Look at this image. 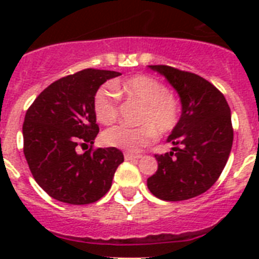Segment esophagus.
<instances>
[{
	"mask_svg": "<svg viewBox=\"0 0 259 259\" xmlns=\"http://www.w3.org/2000/svg\"><path fill=\"white\" fill-rule=\"evenodd\" d=\"M141 158V154H133V153H125V160L130 161V160H138Z\"/></svg>",
	"mask_w": 259,
	"mask_h": 259,
	"instance_id": "34e87169",
	"label": "esophagus"
}]
</instances>
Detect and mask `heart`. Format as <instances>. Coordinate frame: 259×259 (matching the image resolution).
Here are the masks:
<instances>
[{
  "label": "heart",
  "mask_w": 259,
  "mask_h": 259,
  "mask_svg": "<svg viewBox=\"0 0 259 259\" xmlns=\"http://www.w3.org/2000/svg\"><path fill=\"white\" fill-rule=\"evenodd\" d=\"M118 93L141 103L138 127L114 126L106 130L102 140L107 146L137 153L149 145L156 134L170 133L180 121V103L169 89L157 79L148 75H136L125 82L106 84L94 95L93 109L95 117L103 125L113 123L118 117Z\"/></svg>",
  "instance_id": "obj_1"
}]
</instances>
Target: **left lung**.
<instances>
[{
  "instance_id": "left-lung-1",
  "label": "left lung",
  "mask_w": 259,
  "mask_h": 259,
  "mask_svg": "<svg viewBox=\"0 0 259 259\" xmlns=\"http://www.w3.org/2000/svg\"><path fill=\"white\" fill-rule=\"evenodd\" d=\"M169 82L181 117L166 141L172 152L156 154L157 172L148 179L154 196L180 201L208 191L219 179L233 146V123L223 94L201 76L169 66H149Z\"/></svg>"
}]
</instances>
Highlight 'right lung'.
<instances>
[{
  "mask_svg": "<svg viewBox=\"0 0 259 259\" xmlns=\"http://www.w3.org/2000/svg\"><path fill=\"white\" fill-rule=\"evenodd\" d=\"M119 72L79 71L47 87L25 114L24 154L34 180L51 197L67 204H90L105 196L123 162L117 148H90L99 133L93 101L98 89Z\"/></svg>",
  "mask_w": 259,
  "mask_h": 259,
  "instance_id": "add662e5",
  "label": "right lung"
}]
</instances>
